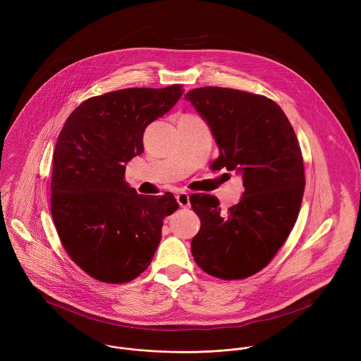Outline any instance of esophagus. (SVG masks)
<instances>
[{
	"instance_id": "esophagus-1",
	"label": "esophagus",
	"mask_w": 361,
	"mask_h": 361,
	"mask_svg": "<svg viewBox=\"0 0 361 361\" xmlns=\"http://www.w3.org/2000/svg\"><path fill=\"white\" fill-rule=\"evenodd\" d=\"M176 200L179 203V206L182 208H189L190 207V200H189V195L186 192H180L178 196H176Z\"/></svg>"
}]
</instances>
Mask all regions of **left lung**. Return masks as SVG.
<instances>
[{
	"label": "left lung",
	"mask_w": 361,
	"mask_h": 361,
	"mask_svg": "<svg viewBox=\"0 0 361 361\" xmlns=\"http://www.w3.org/2000/svg\"><path fill=\"white\" fill-rule=\"evenodd\" d=\"M185 99L204 118L216 140L214 169H236L243 197L221 211L211 195H192L200 231L192 240L197 265L219 279L249 278L278 253L298 219L306 179L296 133L282 108L259 94L207 86Z\"/></svg>",
	"instance_id": "left-lung-1"
}]
</instances>
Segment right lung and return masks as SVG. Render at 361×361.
<instances>
[{"label":"right lung","instance_id":"1","mask_svg":"<svg viewBox=\"0 0 361 361\" xmlns=\"http://www.w3.org/2000/svg\"><path fill=\"white\" fill-rule=\"evenodd\" d=\"M182 93V85L105 93L62 126L52 155V219L68 256L97 281L125 283L147 269L164 218L179 207L169 192L137 195L123 175L145 150L146 128Z\"/></svg>","mask_w":361,"mask_h":361}]
</instances>
